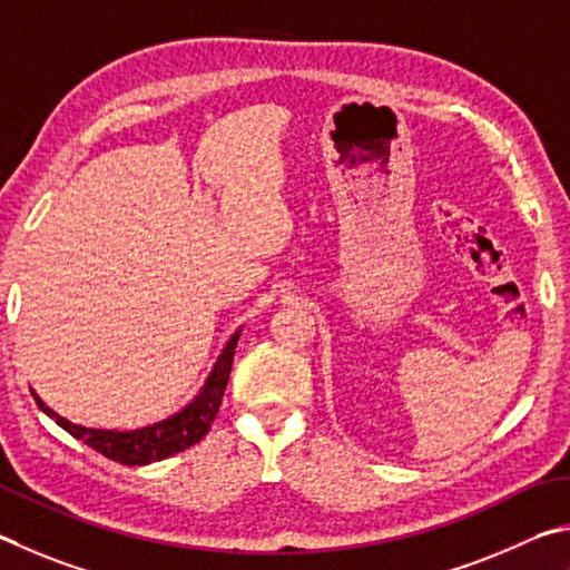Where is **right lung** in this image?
Masks as SVG:
<instances>
[{
    "label": "right lung",
    "instance_id": "right-lung-1",
    "mask_svg": "<svg viewBox=\"0 0 570 570\" xmlns=\"http://www.w3.org/2000/svg\"><path fill=\"white\" fill-rule=\"evenodd\" d=\"M237 341H239V331L229 337L223 355L217 357L213 373H209L207 383L203 385V391H199V395L193 403L183 407L177 415L167 417V421L139 428V431H97V428L75 425L69 423L67 417L57 415L52 407H47L42 401H39L37 393L32 395L39 405V411L47 413L49 417H55V423L59 428H65L69 435L87 443L89 448H95L97 453H102L105 458H109V461L122 463V465H147L155 461H165L169 455L187 451L189 445L199 443L207 435L209 425H213L215 415L219 411V403H223L229 371H233Z\"/></svg>",
    "mask_w": 570,
    "mask_h": 570
}]
</instances>
